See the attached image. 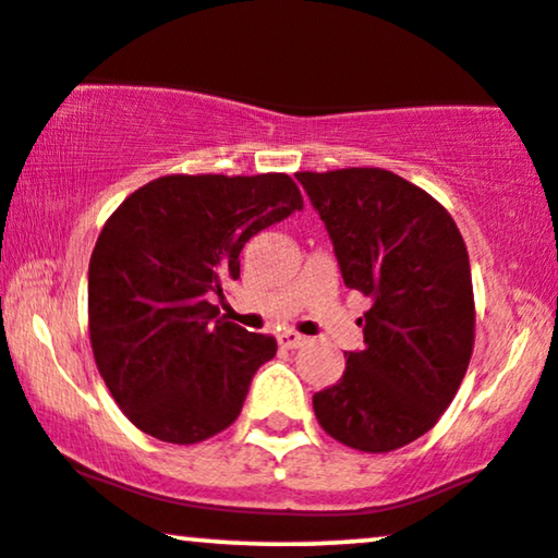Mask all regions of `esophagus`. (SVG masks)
Wrapping results in <instances>:
<instances>
[{
    "label": "esophagus",
    "instance_id": "1",
    "mask_svg": "<svg viewBox=\"0 0 558 558\" xmlns=\"http://www.w3.org/2000/svg\"><path fill=\"white\" fill-rule=\"evenodd\" d=\"M278 343H280V348H299V345L306 343V338H304V335L288 330V332L278 335Z\"/></svg>",
    "mask_w": 558,
    "mask_h": 558
}]
</instances>
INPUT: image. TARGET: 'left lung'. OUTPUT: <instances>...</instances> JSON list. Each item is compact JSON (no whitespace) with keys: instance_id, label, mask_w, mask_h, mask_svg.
Segmentation results:
<instances>
[{"instance_id":"obj_1","label":"left lung","mask_w":558,"mask_h":558,"mask_svg":"<svg viewBox=\"0 0 558 558\" xmlns=\"http://www.w3.org/2000/svg\"><path fill=\"white\" fill-rule=\"evenodd\" d=\"M348 288L372 299L364 348L312 398L340 445L392 452L432 432L471 364L475 301L465 241L447 207L385 169L299 171Z\"/></svg>"}]
</instances>
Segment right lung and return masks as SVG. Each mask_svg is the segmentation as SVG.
<instances>
[{"instance_id": "1", "label": "right lung", "mask_w": 558, "mask_h": 558, "mask_svg": "<svg viewBox=\"0 0 558 558\" xmlns=\"http://www.w3.org/2000/svg\"><path fill=\"white\" fill-rule=\"evenodd\" d=\"M304 210L288 173H169L132 192L96 241L87 330L111 398L140 432L197 445L239 418L254 372L278 345L218 317L262 228Z\"/></svg>"}]
</instances>
